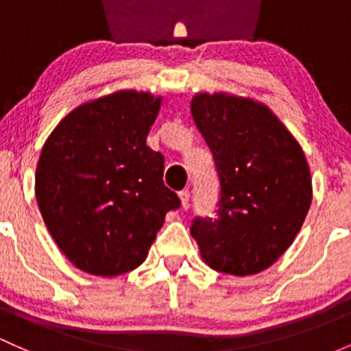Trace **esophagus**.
Returning a JSON list of instances; mask_svg holds the SVG:
<instances>
[{"label":"esophagus","mask_w":351,"mask_h":351,"mask_svg":"<svg viewBox=\"0 0 351 351\" xmlns=\"http://www.w3.org/2000/svg\"><path fill=\"white\" fill-rule=\"evenodd\" d=\"M179 199H180V204L182 207H189V201H191V192L187 189L180 191L179 192Z\"/></svg>","instance_id":"34e87169"}]
</instances>
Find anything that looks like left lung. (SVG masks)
<instances>
[{
    "label": "left lung",
    "mask_w": 351,
    "mask_h": 351,
    "mask_svg": "<svg viewBox=\"0 0 351 351\" xmlns=\"http://www.w3.org/2000/svg\"><path fill=\"white\" fill-rule=\"evenodd\" d=\"M191 112L221 180L217 217H197L191 228L202 261L232 276L261 273L291 246L311 206L303 149L251 97L199 92Z\"/></svg>",
    "instance_id": "8db88e82"
}]
</instances>
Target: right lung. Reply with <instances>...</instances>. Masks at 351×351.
<instances>
[{
    "label": "right lung",
    "mask_w": 351,
    "mask_h": 351,
    "mask_svg": "<svg viewBox=\"0 0 351 351\" xmlns=\"http://www.w3.org/2000/svg\"><path fill=\"white\" fill-rule=\"evenodd\" d=\"M162 97L115 90L62 119L41 149L35 195L47 229L78 269L114 278L145 261L165 214L164 157L147 145Z\"/></svg>",
    "instance_id": "add662e5"
}]
</instances>
